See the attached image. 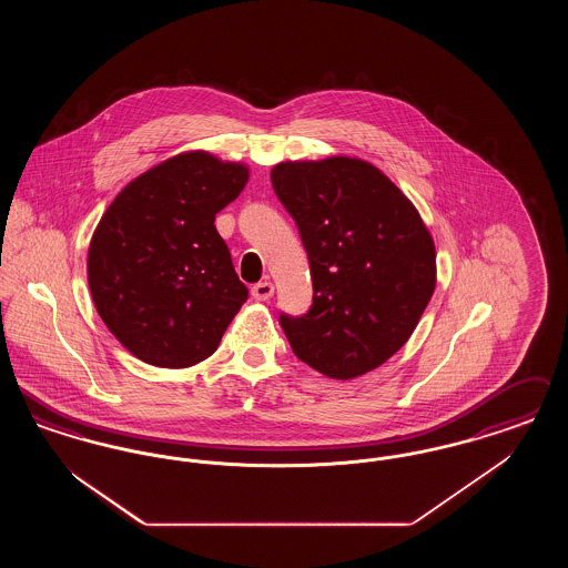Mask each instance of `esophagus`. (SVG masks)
I'll list each match as a JSON object with an SVG mask.
<instances>
[{"label": "esophagus", "instance_id": "obj_1", "mask_svg": "<svg viewBox=\"0 0 568 568\" xmlns=\"http://www.w3.org/2000/svg\"><path fill=\"white\" fill-rule=\"evenodd\" d=\"M272 294H274V285H272L271 281H262V283H255V285L251 287V296L255 297V300H260V302L271 300Z\"/></svg>", "mask_w": 568, "mask_h": 568}]
</instances>
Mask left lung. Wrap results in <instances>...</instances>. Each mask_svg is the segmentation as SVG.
<instances>
[{
  "mask_svg": "<svg viewBox=\"0 0 568 568\" xmlns=\"http://www.w3.org/2000/svg\"><path fill=\"white\" fill-rule=\"evenodd\" d=\"M272 187L294 216L313 278L306 315H281L297 357L325 377L366 375L410 338L436 285L434 241L373 163L281 162Z\"/></svg>",
  "mask_w": 568,
  "mask_h": 568,
  "instance_id": "left-lung-1",
  "label": "left lung"
}]
</instances>
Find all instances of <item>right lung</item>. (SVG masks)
<instances>
[{
	"label": "right lung",
	"mask_w": 568,
	"mask_h": 568,
	"mask_svg": "<svg viewBox=\"0 0 568 568\" xmlns=\"http://www.w3.org/2000/svg\"><path fill=\"white\" fill-rule=\"evenodd\" d=\"M248 168L206 151L174 155L135 176L100 219L87 255L93 304L138 359L187 368L215 353L248 290L219 236Z\"/></svg>",
	"instance_id": "add662e5"
}]
</instances>
